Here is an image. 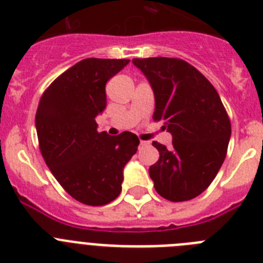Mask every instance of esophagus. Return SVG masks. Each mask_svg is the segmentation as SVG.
I'll return each mask as SVG.
<instances>
[{
    "instance_id": "1",
    "label": "esophagus",
    "mask_w": 263,
    "mask_h": 263,
    "mask_svg": "<svg viewBox=\"0 0 263 263\" xmlns=\"http://www.w3.org/2000/svg\"><path fill=\"white\" fill-rule=\"evenodd\" d=\"M139 145H141V146H148L150 143H148L147 141H141V142H139Z\"/></svg>"
}]
</instances>
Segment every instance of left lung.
Wrapping results in <instances>:
<instances>
[{"label":"left lung","instance_id":"1","mask_svg":"<svg viewBox=\"0 0 263 263\" xmlns=\"http://www.w3.org/2000/svg\"><path fill=\"white\" fill-rule=\"evenodd\" d=\"M155 97V121L163 122L173 146H153L159 159L148 168L158 194L187 201L212 183L227 155L232 127L221 99L203 73L175 58L133 59Z\"/></svg>","mask_w":263,"mask_h":263}]
</instances>
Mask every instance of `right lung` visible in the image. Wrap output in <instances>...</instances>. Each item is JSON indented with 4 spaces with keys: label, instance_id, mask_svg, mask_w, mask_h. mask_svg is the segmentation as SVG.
<instances>
[{
    "label": "right lung",
    "instance_id": "add662e5",
    "mask_svg": "<svg viewBox=\"0 0 263 263\" xmlns=\"http://www.w3.org/2000/svg\"><path fill=\"white\" fill-rule=\"evenodd\" d=\"M129 62L81 60L63 72L39 101L35 127L46 164L60 185L87 205H105L120 195L124 167L138 148L136 134L99 133L96 122L106 108V81Z\"/></svg>",
    "mask_w": 263,
    "mask_h": 263
}]
</instances>
